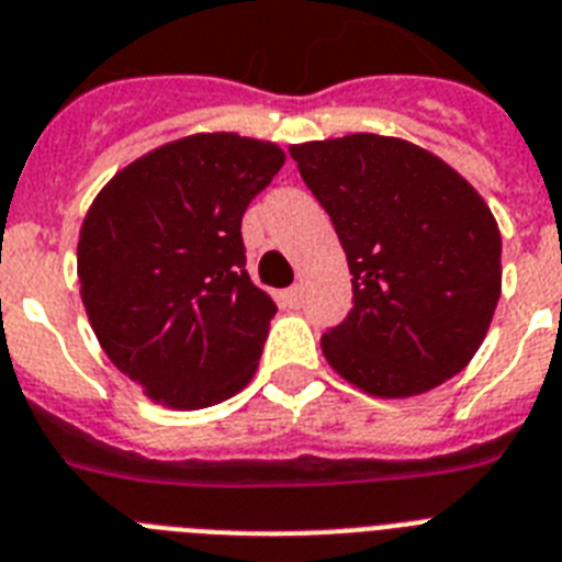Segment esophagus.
I'll list each match as a JSON object with an SVG mask.
<instances>
[{
  "mask_svg": "<svg viewBox=\"0 0 562 562\" xmlns=\"http://www.w3.org/2000/svg\"><path fill=\"white\" fill-rule=\"evenodd\" d=\"M282 303L289 308H300L303 305V285H291L289 291H282Z\"/></svg>",
  "mask_w": 562,
  "mask_h": 562,
  "instance_id": "esophagus-1",
  "label": "esophagus"
}]
</instances>
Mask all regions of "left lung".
Segmentation results:
<instances>
[{"label": "left lung", "instance_id": "1", "mask_svg": "<svg viewBox=\"0 0 562 562\" xmlns=\"http://www.w3.org/2000/svg\"><path fill=\"white\" fill-rule=\"evenodd\" d=\"M331 216L353 308L323 334L331 369L374 397H412L460 374L499 300V231L454 168L394 136L291 145Z\"/></svg>", "mask_w": 562, "mask_h": 562}]
</instances>
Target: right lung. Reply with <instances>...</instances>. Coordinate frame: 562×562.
Instances as JSON below:
<instances>
[{"label":"right lung","instance_id":"1","mask_svg":"<svg viewBox=\"0 0 562 562\" xmlns=\"http://www.w3.org/2000/svg\"><path fill=\"white\" fill-rule=\"evenodd\" d=\"M285 154L193 134L122 168L79 231V294L122 374L171 408H205L257 371L271 296L245 271L243 214Z\"/></svg>","mask_w":562,"mask_h":562}]
</instances>
